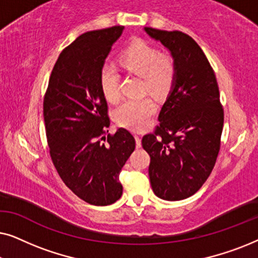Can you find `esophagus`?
I'll list each match as a JSON object with an SVG mask.
<instances>
[{
	"label": "esophagus",
	"instance_id": "1",
	"mask_svg": "<svg viewBox=\"0 0 258 258\" xmlns=\"http://www.w3.org/2000/svg\"><path fill=\"white\" fill-rule=\"evenodd\" d=\"M135 141H136V148H141V137L139 135H135Z\"/></svg>",
	"mask_w": 258,
	"mask_h": 258
}]
</instances>
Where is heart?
Here are the masks:
<instances>
[{"mask_svg":"<svg viewBox=\"0 0 258 258\" xmlns=\"http://www.w3.org/2000/svg\"><path fill=\"white\" fill-rule=\"evenodd\" d=\"M119 64L126 72L143 79V88L155 97L165 95L174 83L176 67L169 55L161 54L153 45L135 41L119 56ZM100 84L105 100L111 103L119 98V75L110 66H104L100 73ZM155 105L149 98L128 100L116 109L118 125L133 132H140L149 124Z\"/></svg>","mask_w":258,"mask_h":258,"instance_id":"b5f03b06","label":"heart"}]
</instances>
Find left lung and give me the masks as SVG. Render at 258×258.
<instances>
[{"instance_id": "obj_1", "label": "left lung", "mask_w": 258, "mask_h": 258, "mask_svg": "<svg viewBox=\"0 0 258 258\" xmlns=\"http://www.w3.org/2000/svg\"><path fill=\"white\" fill-rule=\"evenodd\" d=\"M144 31L168 49L176 67L160 125L142 139L150 156V184L160 199L181 201L203 185L216 163L224 121L220 91L209 61L189 35Z\"/></svg>"}]
</instances>
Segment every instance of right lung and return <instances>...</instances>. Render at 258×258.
I'll return each instance as SVG.
<instances>
[{
    "instance_id": "right-lung-1",
    "label": "right lung",
    "mask_w": 258,
    "mask_h": 258,
    "mask_svg": "<svg viewBox=\"0 0 258 258\" xmlns=\"http://www.w3.org/2000/svg\"><path fill=\"white\" fill-rule=\"evenodd\" d=\"M123 29L116 26L88 31L63 49L43 101L52 163L64 184L93 206L119 200L123 188L118 175L135 150V139L128 130L104 135L110 122L100 73Z\"/></svg>"
}]
</instances>
